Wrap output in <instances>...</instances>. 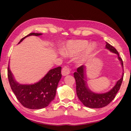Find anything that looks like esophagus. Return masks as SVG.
I'll return each mask as SVG.
<instances>
[{"label":"esophagus","instance_id":"1","mask_svg":"<svg viewBox=\"0 0 131 131\" xmlns=\"http://www.w3.org/2000/svg\"><path fill=\"white\" fill-rule=\"evenodd\" d=\"M70 73V68L68 67V66H65V67H64L62 70V74L63 75V76H66V75H68Z\"/></svg>","mask_w":131,"mask_h":131}]
</instances>
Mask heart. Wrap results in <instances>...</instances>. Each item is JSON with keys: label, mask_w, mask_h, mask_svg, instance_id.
Listing matches in <instances>:
<instances>
[{"label": "heart", "mask_w": 131, "mask_h": 131, "mask_svg": "<svg viewBox=\"0 0 131 131\" xmlns=\"http://www.w3.org/2000/svg\"><path fill=\"white\" fill-rule=\"evenodd\" d=\"M96 49V44H89V42L85 40H70L64 46L63 53L68 57L76 56L81 53L77 58V63L79 65H83L92 56Z\"/></svg>", "instance_id": "obj_1"}]
</instances>
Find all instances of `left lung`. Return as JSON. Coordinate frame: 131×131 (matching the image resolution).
I'll use <instances>...</instances> for the list:
<instances>
[{"instance_id": "left-lung-1", "label": "left lung", "mask_w": 131, "mask_h": 131, "mask_svg": "<svg viewBox=\"0 0 131 131\" xmlns=\"http://www.w3.org/2000/svg\"><path fill=\"white\" fill-rule=\"evenodd\" d=\"M106 48L112 52L118 55V59L123 67V62L119 57L117 50L106 42ZM86 66L82 65L77 68V72L74 73V77L76 83V93L79 100L86 107L90 108H102L108 105L116 97V95L120 88L123 80L124 73L121 79L117 81L115 85L108 91L105 93H95L91 90L87 83Z\"/></svg>"}]
</instances>
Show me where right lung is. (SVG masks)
Wrapping results in <instances>:
<instances>
[{"mask_svg": "<svg viewBox=\"0 0 131 131\" xmlns=\"http://www.w3.org/2000/svg\"><path fill=\"white\" fill-rule=\"evenodd\" d=\"M41 34L30 33L22 39L30 36H40ZM8 79L11 88L21 105L30 109H40L47 107L54 100L58 84L62 77L61 67L48 71L39 81L33 84H22L15 80L8 66Z\"/></svg>", "mask_w": 131, "mask_h": 131, "instance_id": "add662e5", "label": "right lung"}]
</instances>
